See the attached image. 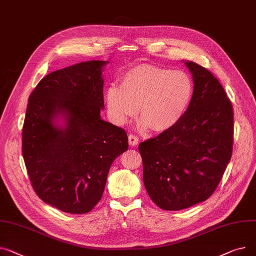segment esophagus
<instances>
[{
  "label": "esophagus",
  "instance_id": "1",
  "mask_svg": "<svg viewBox=\"0 0 256 256\" xmlns=\"http://www.w3.org/2000/svg\"><path fill=\"white\" fill-rule=\"evenodd\" d=\"M128 142L130 146H138V138L135 136L133 134H129L128 136Z\"/></svg>",
  "mask_w": 256,
  "mask_h": 256
}]
</instances>
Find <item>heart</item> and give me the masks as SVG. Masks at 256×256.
<instances>
[{"mask_svg":"<svg viewBox=\"0 0 256 256\" xmlns=\"http://www.w3.org/2000/svg\"><path fill=\"white\" fill-rule=\"evenodd\" d=\"M193 95L194 82L187 72L142 64L124 73L121 86L110 84L105 101L116 124H126L138 108L140 129L165 132L183 118Z\"/></svg>","mask_w":256,"mask_h":256,"instance_id":"obj_1","label":"heart"}]
</instances>
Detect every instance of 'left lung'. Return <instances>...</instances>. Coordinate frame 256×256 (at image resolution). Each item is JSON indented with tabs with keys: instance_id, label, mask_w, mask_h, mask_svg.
Wrapping results in <instances>:
<instances>
[{
	"instance_id": "left-lung-1",
	"label": "left lung",
	"mask_w": 256,
	"mask_h": 256,
	"mask_svg": "<svg viewBox=\"0 0 256 256\" xmlns=\"http://www.w3.org/2000/svg\"><path fill=\"white\" fill-rule=\"evenodd\" d=\"M183 62L194 82L187 112L176 127L138 146L146 190L166 211L206 200L232 154L234 112L228 95L208 69Z\"/></svg>"
}]
</instances>
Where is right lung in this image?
<instances>
[{
    "label": "right lung",
    "instance_id": "obj_1",
    "mask_svg": "<svg viewBox=\"0 0 256 256\" xmlns=\"http://www.w3.org/2000/svg\"><path fill=\"white\" fill-rule=\"evenodd\" d=\"M106 61H88L44 76L30 95L22 156L32 187L48 204L86 214L99 202L114 160L128 150L123 128L105 122Z\"/></svg>",
    "mask_w": 256,
    "mask_h": 256
}]
</instances>
